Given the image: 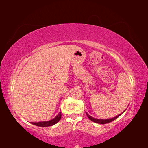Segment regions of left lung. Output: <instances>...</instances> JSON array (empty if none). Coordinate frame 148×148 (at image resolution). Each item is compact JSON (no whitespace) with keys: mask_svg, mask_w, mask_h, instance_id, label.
I'll use <instances>...</instances> for the list:
<instances>
[{"mask_svg":"<svg viewBox=\"0 0 148 148\" xmlns=\"http://www.w3.org/2000/svg\"><path fill=\"white\" fill-rule=\"evenodd\" d=\"M125 112V110L123 112ZM122 112V113H123ZM86 115L88 116V117L90 119L91 121H92V122H95V123H100V124H106V123H109V122H112V121H114V120H115L117 118H118L119 116H120L121 115V114H120V115H117V117H114V118H112V119H95V118H94V117H92L91 116H90L89 115H88V114H87V112H86Z\"/></svg>","mask_w":148,"mask_h":148,"instance_id":"left-lung-1","label":"left lung"}]
</instances>
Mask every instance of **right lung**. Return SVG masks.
Segmentation results:
<instances>
[{
	"label": "right lung",
	"mask_w": 148,
	"mask_h": 148,
	"mask_svg": "<svg viewBox=\"0 0 148 148\" xmlns=\"http://www.w3.org/2000/svg\"><path fill=\"white\" fill-rule=\"evenodd\" d=\"M61 116H62V114L61 112L58 114V115L56 116V117L53 119L49 121H46V122H31V123H32L36 126L38 127H50V126H52V125L56 124L61 119Z\"/></svg>",
	"instance_id": "1"
}]
</instances>
